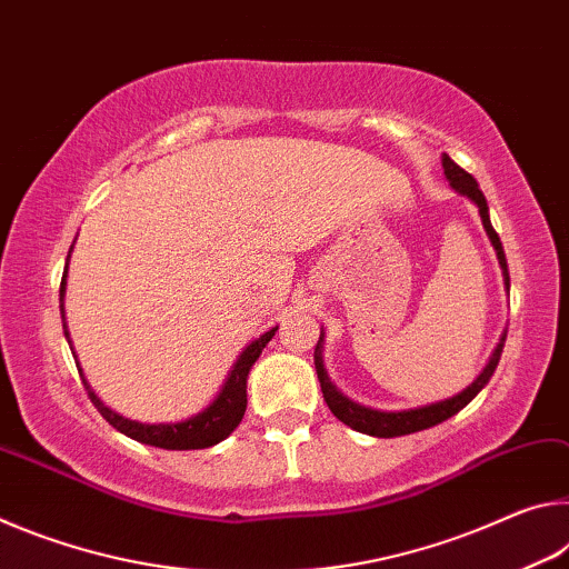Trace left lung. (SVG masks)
<instances>
[{"label":"left lung","instance_id":"left-lung-1","mask_svg":"<svg viewBox=\"0 0 569 569\" xmlns=\"http://www.w3.org/2000/svg\"><path fill=\"white\" fill-rule=\"evenodd\" d=\"M441 166H445V176L451 182V188L461 196H467L469 200H475L477 208H479V216H481V223H485V230L489 240H492V246L497 250V258H499V266H502L505 271V281L509 286V271H507V258H505V248H502V240H499L497 230L489 223V213H487V200L481 196V190L477 186V180L469 176L465 168H459L455 160L449 156L441 158ZM505 339L507 333L502 336V341L497 343V349L492 353V359H489L487 369L479 373V379L467 387L457 397H451L447 401H437V403H429V407H421V409H409V411H373V409H366L359 407V403H353L351 399H346L341 391H336L333 383L329 381L323 371V361H321V351L319 346H316L313 351V363H316V373H319V381H321V391H323V401L329 403L331 413L339 421H343L346 427H351L356 431H361V435H369V437H381V439H389V437H403V435H413V431H421V429H429V427H437V423L447 421L449 417H455L457 411H461L467 407V403L477 397V393L487 387L489 379H492V373L499 363V356H502L505 349Z\"/></svg>","mask_w":569,"mask_h":569}]
</instances>
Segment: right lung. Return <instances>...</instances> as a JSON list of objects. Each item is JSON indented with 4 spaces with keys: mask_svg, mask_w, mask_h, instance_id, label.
Wrapping results in <instances>:
<instances>
[{
    "mask_svg": "<svg viewBox=\"0 0 569 569\" xmlns=\"http://www.w3.org/2000/svg\"><path fill=\"white\" fill-rule=\"evenodd\" d=\"M64 278L67 271L62 276V283H60V308H62V296H64ZM278 329L266 331L261 339H256L253 343L248 346V349L240 353V359L236 361L233 371H230V377L226 381L223 391L218 393V399L210 403L206 411H200L198 417L186 419V421H178V423H140V421H132V419H124L120 413L110 411L104 403L94 397V391L88 387V381L82 379L84 383V391H88L90 401L94 403V409H98L104 421H110L114 429L120 431V435L130 437L134 441H140V445H150V447H160V449H206V447H213L218 441H223L230 431H233L240 419H243L246 413V379H248V371L250 366L258 361V356L266 349V343L273 339ZM67 336V331H64Z\"/></svg>",
    "mask_w": 569,
    "mask_h": 569,
    "instance_id": "obj_1",
    "label": "right lung"
}]
</instances>
